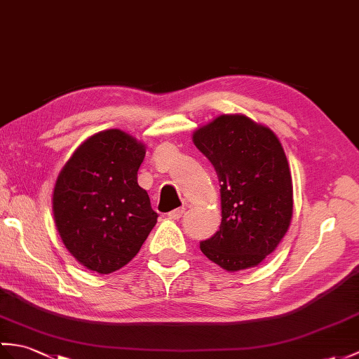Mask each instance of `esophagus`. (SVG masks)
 <instances>
[{"label":"esophagus","mask_w":359,"mask_h":359,"mask_svg":"<svg viewBox=\"0 0 359 359\" xmlns=\"http://www.w3.org/2000/svg\"><path fill=\"white\" fill-rule=\"evenodd\" d=\"M183 214H185V208H177V210H174L168 214V217L172 220H179Z\"/></svg>","instance_id":"1"}]
</instances>
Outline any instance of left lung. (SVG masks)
Wrapping results in <instances>:
<instances>
[{"mask_svg":"<svg viewBox=\"0 0 359 359\" xmlns=\"http://www.w3.org/2000/svg\"><path fill=\"white\" fill-rule=\"evenodd\" d=\"M194 145L220 182L222 223L200 249L220 268H254L285 237L292 219V179L273 133L241 114H223L198 128Z\"/></svg>","mask_w":359,"mask_h":359,"instance_id":"1","label":"left lung"}]
</instances>
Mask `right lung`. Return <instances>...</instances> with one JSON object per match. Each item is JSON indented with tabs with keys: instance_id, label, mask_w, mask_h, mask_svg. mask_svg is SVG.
Wrapping results in <instances>:
<instances>
[{
	"instance_id": "add662e5",
	"label": "right lung",
	"mask_w": 359,
	"mask_h": 359,
	"mask_svg": "<svg viewBox=\"0 0 359 359\" xmlns=\"http://www.w3.org/2000/svg\"><path fill=\"white\" fill-rule=\"evenodd\" d=\"M145 147L121 130L91 136L73 153L53 191L56 228L90 271L110 273L131 262L157 222L137 183Z\"/></svg>"
}]
</instances>
